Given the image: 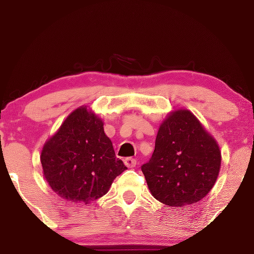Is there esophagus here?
I'll return each instance as SVG.
<instances>
[{
	"instance_id": "1",
	"label": "esophagus",
	"mask_w": 254,
	"mask_h": 254,
	"mask_svg": "<svg viewBox=\"0 0 254 254\" xmlns=\"http://www.w3.org/2000/svg\"><path fill=\"white\" fill-rule=\"evenodd\" d=\"M124 162L128 168H134L136 166V160L133 159V157H126V159L124 160Z\"/></svg>"
}]
</instances>
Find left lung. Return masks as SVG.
<instances>
[{
	"label": "left lung",
	"mask_w": 254,
	"mask_h": 254,
	"mask_svg": "<svg viewBox=\"0 0 254 254\" xmlns=\"http://www.w3.org/2000/svg\"><path fill=\"white\" fill-rule=\"evenodd\" d=\"M220 150L191 112H173L160 126L155 149L141 166L151 195L166 205L198 202L215 186Z\"/></svg>",
	"instance_id": "obj_1"
}]
</instances>
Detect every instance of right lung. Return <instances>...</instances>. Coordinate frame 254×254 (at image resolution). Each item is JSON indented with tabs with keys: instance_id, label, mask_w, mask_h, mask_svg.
I'll return each mask as SVG.
<instances>
[{
	"instance_id": "right-lung-1",
	"label": "right lung",
	"mask_w": 254,
	"mask_h": 254,
	"mask_svg": "<svg viewBox=\"0 0 254 254\" xmlns=\"http://www.w3.org/2000/svg\"><path fill=\"white\" fill-rule=\"evenodd\" d=\"M97 115L80 107L44 144L41 162L51 189L63 198L88 203L108 191L125 169Z\"/></svg>"
}]
</instances>
